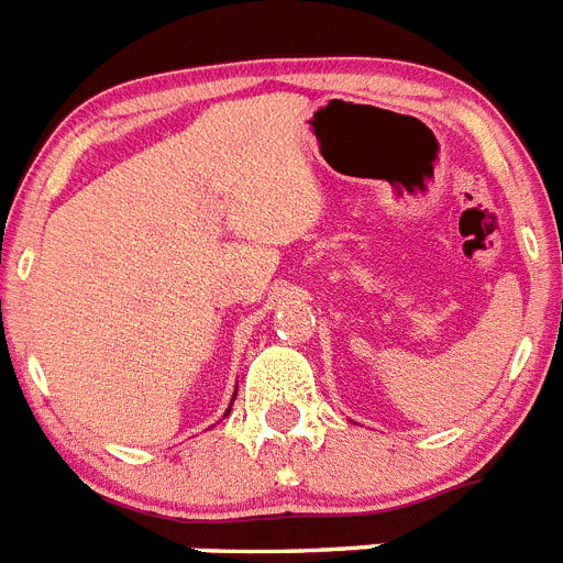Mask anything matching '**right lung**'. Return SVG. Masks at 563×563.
<instances>
[{
	"label": "right lung",
	"instance_id": "right-lung-1",
	"mask_svg": "<svg viewBox=\"0 0 563 563\" xmlns=\"http://www.w3.org/2000/svg\"><path fill=\"white\" fill-rule=\"evenodd\" d=\"M229 412H231V409H229Z\"/></svg>",
	"mask_w": 563,
	"mask_h": 563
}]
</instances>
